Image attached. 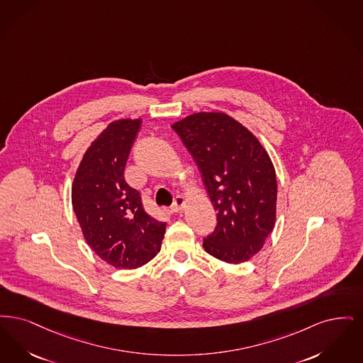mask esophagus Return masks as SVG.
<instances>
[{"label": "esophagus", "mask_w": 363, "mask_h": 363, "mask_svg": "<svg viewBox=\"0 0 363 363\" xmlns=\"http://www.w3.org/2000/svg\"><path fill=\"white\" fill-rule=\"evenodd\" d=\"M186 205H187L186 198L179 195V196H176V199H174V205L171 207V210H172L174 213H179V211H183V210H184Z\"/></svg>", "instance_id": "1"}]
</instances>
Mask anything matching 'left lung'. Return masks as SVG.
<instances>
[{
  "mask_svg": "<svg viewBox=\"0 0 363 363\" xmlns=\"http://www.w3.org/2000/svg\"><path fill=\"white\" fill-rule=\"evenodd\" d=\"M172 128L195 158L217 211L206 252L229 264L250 260L277 220V174L267 150L225 112L191 113Z\"/></svg>",
  "mask_w": 363,
  "mask_h": 363,
  "instance_id": "1",
  "label": "left lung"
}]
</instances>
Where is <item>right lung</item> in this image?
<instances>
[{"mask_svg": "<svg viewBox=\"0 0 363 363\" xmlns=\"http://www.w3.org/2000/svg\"><path fill=\"white\" fill-rule=\"evenodd\" d=\"M140 127V118L107 125L84 153L72 184V205L85 241L101 260L121 269L150 262L167 226L145 211L140 192L125 180Z\"/></svg>", "mask_w": 363, "mask_h": 363, "instance_id": "right-lung-1", "label": "right lung"}]
</instances>
